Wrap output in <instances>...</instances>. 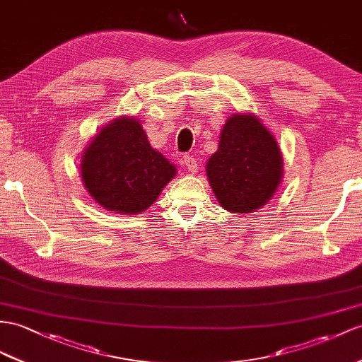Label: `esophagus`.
Segmentation results:
<instances>
[{
    "mask_svg": "<svg viewBox=\"0 0 362 362\" xmlns=\"http://www.w3.org/2000/svg\"><path fill=\"white\" fill-rule=\"evenodd\" d=\"M182 164L186 165L187 169H189V172H192V173L197 172V169H198V163H197V160L192 155H184Z\"/></svg>",
    "mask_w": 362,
    "mask_h": 362,
    "instance_id": "1",
    "label": "esophagus"
}]
</instances>
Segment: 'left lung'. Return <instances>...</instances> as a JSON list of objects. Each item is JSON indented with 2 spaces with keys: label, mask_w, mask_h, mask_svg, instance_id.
Listing matches in <instances>:
<instances>
[{
  "label": "left lung",
  "mask_w": 362,
  "mask_h": 362,
  "mask_svg": "<svg viewBox=\"0 0 362 362\" xmlns=\"http://www.w3.org/2000/svg\"><path fill=\"white\" fill-rule=\"evenodd\" d=\"M283 175L278 143L255 115H233L207 163V178L226 210L250 214L273 197Z\"/></svg>",
  "instance_id": "1"
}]
</instances>
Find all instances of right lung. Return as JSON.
Wrapping results in <instances>:
<instances>
[{
	"label": "right lung",
	"instance_id": "add662e5",
	"mask_svg": "<svg viewBox=\"0 0 362 362\" xmlns=\"http://www.w3.org/2000/svg\"><path fill=\"white\" fill-rule=\"evenodd\" d=\"M176 167L148 143L134 118L105 126L86 148L81 176L87 192L104 209L139 214L152 206Z\"/></svg>",
	"mask_w": 362,
	"mask_h": 362
}]
</instances>
